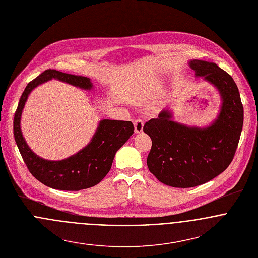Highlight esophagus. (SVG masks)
<instances>
[{
  "label": "esophagus",
  "mask_w": 258,
  "mask_h": 258,
  "mask_svg": "<svg viewBox=\"0 0 258 258\" xmlns=\"http://www.w3.org/2000/svg\"><path fill=\"white\" fill-rule=\"evenodd\" d=\"M143 126L144 122L141 119H137L134 121V127H135V132L136 133H141L143 131Z\"/></svg>",
  "instance_id": "34e87169"
}]
</instances>
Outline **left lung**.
Wrapping results in <instances>:
<instances>
[{
	"label": "left lung",
	"instance_id": "obj_1",
	"mask_svg": "<svg viewBox=\"0 0 258 258\" xmlns=\"http://www.w3.org/2000/svg\"><path fill=\"white\" fill-rule=\"evenodd\" d=\"M196 76L214 84L222 98L218 119L207 128L187 127L162 111L145 123L143 131L152 140L149 171L163 184L191 187L221 174L231 163L243 125V106L233 78L216 63L194 59Z\"/></svg>",
	"mask_w": 258,
	"mask_h": 258
}]
</instances>
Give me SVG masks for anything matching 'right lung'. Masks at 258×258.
Here are the masks:
<instances>
[{
    "label": "right lung",
    "instance_id": "1",
    "mask_svg": "<svg viewBox=\"0 0 258 258\" xmlns=\"http://www.w3.org/2000/svg\"><path fill=\"white\" fill-rule=\"evenodd\" d=\"M51 78H56L74 86L90 89V79L81 75L64 74L55 70H46L25 88L14 117V136L30 173L49 187L62 190H79L100 183L110 171L115 153L134 133L131 121L104 119L91 142L74 156L61 161H47L37 156L27 145L21 131V115L31 91Z\"/></svg>",
    "mask_w": 258,
    "mask_h": 258
}]
</instances>
